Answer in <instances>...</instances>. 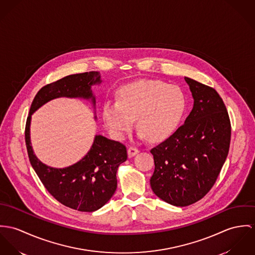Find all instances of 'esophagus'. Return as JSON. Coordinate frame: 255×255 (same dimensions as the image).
Instances as JSON below:
<instances>
[{"mask_svg":"<svg viewBox=\"0 0 255 255\" xmlns=\"http://www.w3.org/2000/svg\"><path fill=\"white\" fill-rule=\"evenodd\" d=\"M139 151H140L139 148L136 147V146H130V147L128 148V154H129V156H134V155L137 154Z\"/></svg>","mask_w":255,"mask_h":255,"instance_id":"esophagus-1","label":"esophagus"}]
</instances>
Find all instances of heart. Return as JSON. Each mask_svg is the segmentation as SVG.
<instances>
[{
  "label": "heart",
  "mask_w": 255,
  "mask_h": 255,
  "mask_svg": "<svg viewBox=\"0 0 255 255\" xmlns=\"http://www.w3.org/2000/svg\"><path fill=\"white\" fill-rule=\"evenodd\" d=\"M118 102L104 105L103 117L114 137L121 139L134 126L149 141H162L179 127L187 110V99L178 86L155 79H141L123 86Z\"/></svg>",
  "instance_id": "b5f03b06"
}]
</instances>
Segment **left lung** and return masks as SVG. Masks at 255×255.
Wrapping results in <instances>:
<instances>
[{
    "label": "left lung",
    "mask_w": 255,
    "mask_h": 255,
    "mask_svg": "<svg viewBox=\"0 0 255 255\" xmlns=\"http://www.w3.org/2000/svg\"><path fill=\"white\" fill-rule=\"evenodd\" d=\"M194 108L185 123L168 139L150 149L153 193L175 206L203 198L214 186L226 160L231 121L226 106L212 87L186 77Z\"/></svg>",
    "instance_id": "8db88e82"
}]
</instances>
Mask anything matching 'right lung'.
<instances>
[{
  "label": "right lung",
  "mask_w": 255,
  "mask_h": 255,
  "mask_svg": "<svg viewBox=\"0 0 255 255\" xmlns=\"http://www.w3.org/2000/svg\"><path fill=\"white\" fill-rule=\"evenodd\" d=\"M98 71L72 74L42 87L35 96L25 125V143L30 163L47 191L61 204L82 212H93L105 205L117 187L118 166L127 159L126 146L120 141L96 136L85 157L76 164L57 169L43 164L30 143L31 114L45 103L59 97L95 98L91 86L101 82Z\"/></svg>",
  "instance_id": "1"
}]
</instances>
